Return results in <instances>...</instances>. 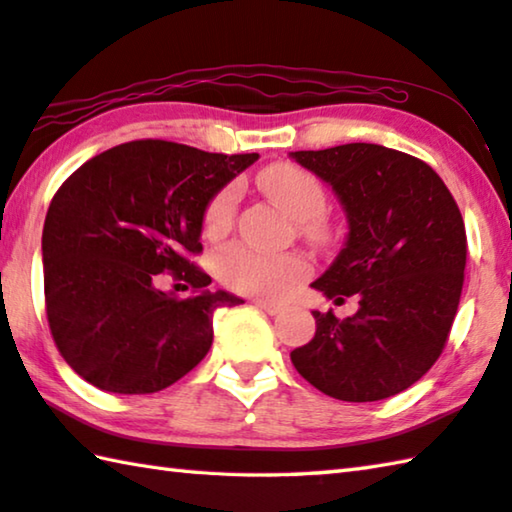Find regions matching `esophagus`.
<instances>
[{
  "mask_svg": "<svg viewBox=\"0 0 512 512\" xmlns=\"http://www.w3.org/2000/svg\"><path fill=\"white\" fill-rule=\"evenodd\" d=\"M255 306H259V309H264L266 313H271V315L280 313L284 309V304L275 302V300H255Z\"/></svg>",
  "mask_w": 512,
  "mask_h": 512,
  "instance_id": "34e87169",
  "label": "esophagus"
}]
</instances>
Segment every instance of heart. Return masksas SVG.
<instances>
[{
  "label": "heart",
  "instance_id": "heart-1",
  "mask_svg": "<svg viewBox=\"0 0 512 512\" xmlns=\"http://www.w3.org/2000/svg\"><path fill=\"white\" fill-rule=\"evenodd\" d=\"M259 185L277 206L300 221L304 237L313 241H324L329 237V226L320 217L327 208V190L318 176L297 165L277 163L259 174ZM237 201L239 192L232 185L210 201L206 215H203V230L210 239L224 237L235 224ZM212 268L219 280L235 291L273 295L284 291L297 277H302L306 264L295 255L268 257L244 244H232L219 250Z\"/></svg>",
  "mask_w": 512,
  "mask_h": 512
}]
</instances>
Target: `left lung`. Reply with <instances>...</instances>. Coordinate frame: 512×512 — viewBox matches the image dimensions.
Instances as JSON below:
<instances>
[{
  "mask_svg": "<svg viewBox=\"0 0 512 512\" xmlns=\"http://www.w3.org/2000/svg\"><path fill=\"white\" fill-rule=\"evenodd\" d=\"M288 156L336 192L349 228L311 286L336 304L358 295L345 320L313 311L315 336L291 360L338 401H383L414 385L448 340L468 253L459 206L430 165L383 145Z\"/></svg>",
  "mask_w": 512,
  "mask_h": 512,
  "instance_id": "left-lung-1",
  "label": "left lung"
}]
</instances>
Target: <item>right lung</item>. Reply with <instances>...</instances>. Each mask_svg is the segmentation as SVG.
<instances>
[{
  "instance_id": "add662e5",
  "label": "right lung",
  "mask_w": 512,
  "mask_h": 512,
  "mask_svg": "<svg viewBox=\"0 0 512 512\" xmlns=\"http://www.w3.org/2000/svg\"><path fill=\"white\" fill-rule=\"evenodd\" d=\"M259 154H210L167 141H132L80 165L46 212V318L62 358L98 389L154 394L183 378L212 345V315L244 300L210 291L190 264L203 250L210 201ZM170 270L195 293L153 286Z\"/></svg>"
}]
</instances>
